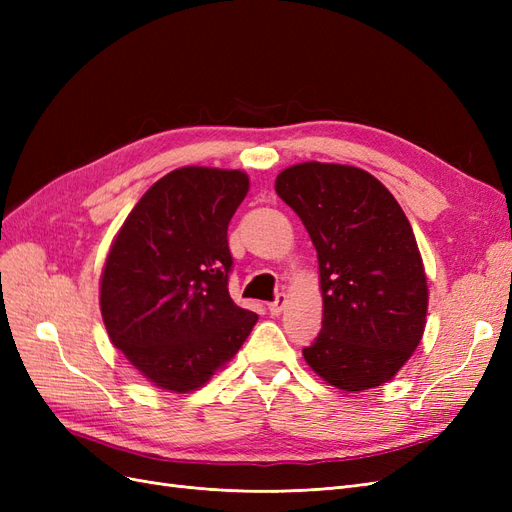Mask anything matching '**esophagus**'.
<instances>
[{"mask_svg": "<svg viewBox=\"0 0 512 512\" xmlns=\"http://www.w3.org/2000/svg\"><path fill=\"white\" fill-rule=\"evenodd\" d=\"M286 301H288V297L284 292H280L277 294V299L273 301V303H269V312H271V316H280L282 312H284V307H286Z\"/></svg>", "mask_w": 512, "mask_h": 512, "instance_id": "34e87169", "label": "esophagus"}]
</instances>
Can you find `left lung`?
Wrapping results in <instances>:
<instances>
[{"label": "left lung", "instance_id": "left-lung-1", "mask_svg": "<svg viewBox=\"0 0 512 512\" xmlns=\"http://www.w3.org/2000/svg\"><path fill=\"white\" fill-rule=\"evenodd\" d=\"M275 192L318 252L322 329L303 350L307 365L348 393L393 380L421 344L429 303L404 209L374 175L346 164L288 166Z\"/></svg>", "mask_w": 512, "mask_h": 512}]
</instances>
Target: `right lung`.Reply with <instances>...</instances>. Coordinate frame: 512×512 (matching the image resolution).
Wrapping results in <instances>:
<instances>
[{
    "label": "right lung",
    "mask_w": 512,
    "mask_h": 512,
    "mask_svg": "<svg viewBox=\"0 0 512 512\" xmlns=\"http://www.w3.org/2000/svg\"><path fill=\"white\" fill-rule=\"evenodd\" d=\"M247 190L243 170L177 168L143 194L108 250L106 333L158 389L196 391L254 329L258 316L228 294V222Z\"/></svg>",
    "instance_id": "add662e5"
}]
</instances>
